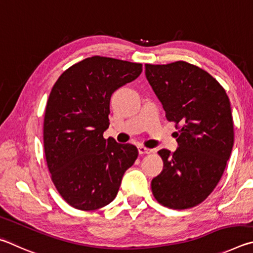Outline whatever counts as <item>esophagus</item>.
I'll return each instance as SVG.
<instances>
[{
  "label": "esophagus",
  "instance_id": "34e87169",
  "mask_svg": "<svg viewBox=\"0 0 253 253\" xmlns=\"http://www.w3.org/2000/svg\"><path fill=\"white\" fill-rule=\"evenodd\" d=\"M151 152H152L151 149L145 148V147H143V145H140V147H139V153L140 154H149Z\"/></svg>",
  "mask_w": 253,
  "mask_h": 253
}]
</instances>
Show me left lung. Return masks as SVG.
<instances>
[{"label":"left lung","mask_w":253,"mask_h":253,"mask_svg":"<svg viewBox=\"0 0 253 253\" xmlns=\"http://www.w3.org/2000/svg\"><path fill=\"white\" fill-rule=\"evenodd\" d=\"M145 77L179 129V148L158 153L163 170L153 178L154 198L171 209H189L205 201L222 176L232 151L231 106L224 88L211 75L184 61L145 64ZM180 126H178V124Z\"/></svg>","instance_id":"left-lung-1"}]
</instances>
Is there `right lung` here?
<instances>
[{
  "instance_id": "right-lung-1",
  "label": "right lung",
  "mask_w": 253,
  "mask_h": 253,
  "mask_svg": "<svg viewBox=\"0 0 253 253\" xmlns=\"http://www.w3.org/2000/svg\"><path fill=\"white\" fill-rule=\"evenodd\" d=\"M142 72V64L92 56L69 68L48 96L43 124L44 152L51 179L75 209L105 207L117 197L124 172L138 149L103 138L110 99Z\"/></svg>"
}]
</instances>
